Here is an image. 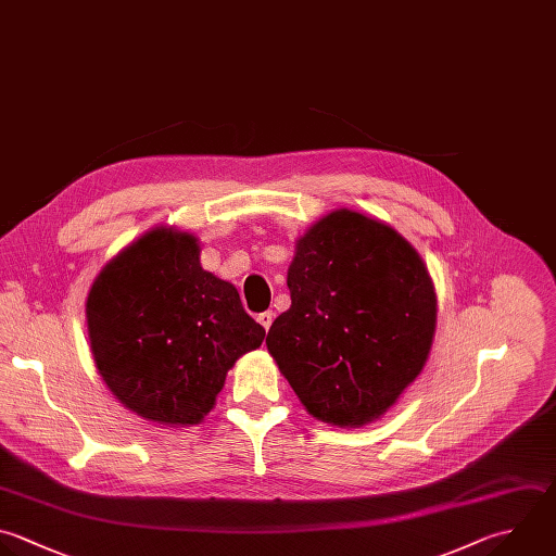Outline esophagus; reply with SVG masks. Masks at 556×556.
<instances>
[{"label": "esophagus", "mask_w": 556, "mask_h": 556, "mask_svg": "<svg viewBox=\"0 0 556 556\" xmlns=\"http://www.w3.org/2000/svg\"><path fill=\"white\" fill-rule=\"evenodd\" d=\"M271 321H274V313H271V311H265V313L258 315V324H261L265 330L271 328Z\"/></svg>", "instance_id": "34e87169"}]
</instances>
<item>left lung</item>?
<instances>
[{
    "label": "left lung",
    "instance_id": "1",
    "mask_svg": "<svg viewBox=\"0 0 556 556\" xmlns=\"http://www.w3.org/2000/svg\"><path fill=\"white\" fill-rule=\"evenodd\" d=\"M291 308L267 350L315 419L361 428L421 374L437 293L417 250L389 224L350 208L317 219L287 271Z\"/></svg>",
    "mask_w": 556,
    "mask_h": 556
}]
</instances>
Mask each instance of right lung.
I'll list each match as a JSON object with an SVG mask.
<instances>
[{"label":"right lung","instance_id":"add662e5","mask_svg":"<svg viewBox=\"0 0 556 556\" xmlns=\"http://www.w3.org/2000/svg\"><path fill=\"white\" fill-rule=\"evenodd\" d=\"M96 369L139 417L195 426L213 410L228 371L265 330L239 291L200 265V241L156 226L113 256L87 298Z\"/></svg>","mask_w":556,"mask_h":556}]
</instances>
